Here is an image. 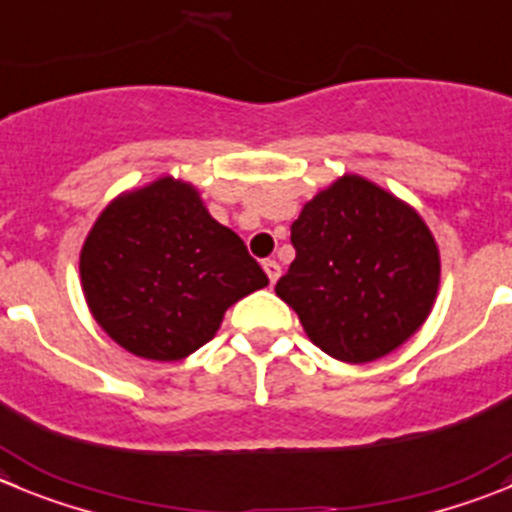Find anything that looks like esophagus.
<instances>
[{
  "mask_svg": "<svg viewBox=\"0 0 512 512\" xmlns=\"http://www.w3.org/2000/svg\"><path fill=\"white\" fill-rule=\"evenodd\" d=\"M262 270L267 272V280H270V285H275L278 283V278H280V265L275 260H265L262 262Z\"/></svg>",
  "mask_w": 512,
  "mask_h": 512,
  "instance_id": "34e87169",
  "label": "esophagus"
}]
</instances>
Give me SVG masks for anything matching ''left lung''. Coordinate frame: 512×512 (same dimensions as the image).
I'll list each match as a JSON object with an SVG mask.
<instances>
[{
    "label": "left lung",
    "mask_w": 512,
    "mask_h": 512,
    "mask_svg": "<svg viewBox=\"0 0 512 512\" xmlns=\"http://www.w3.org/2000/svg\"><path fill=\"white\" fill-rule=\"evenodd\" d=\"M295 260L275 285L315 346L369 364L407 343L439 293V247L417 209L358 174L303 204Z\"/></svg>",
    "instance_id": "obj_1"
}]
</instances>
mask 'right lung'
I'll use <instances>...</instances> for the list:
<instances>
[{
  "label": "right lung",
  "mask_w": 512,
  "mask_h": 512,
  "mask_svg": "<svg viewBox=\"0 0 512 512\" xmlns=\"http://www.w3.org/2000/svg\"><path fill=\"white\" fill-rule=\"evenodd\" d=\"M95 323L128 353L181 361L212 341L229 305L265 288L245 242L189 181L159 176L118 194L80 250Z\"/></svg>",
  "instance_id": "1"
}]
</instances>
